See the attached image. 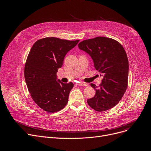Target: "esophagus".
I'll use <instances>...</instances> for the list:
<instances>
[{"mask_svg":"<svg viewBox=\"0 0 151 151\" xmlns=\"http://www.w3.org/2000/svg\"><path fill=\"white\" fill-rule=\"evenodd\" d=\"M78 85L79 86H87V83H83V82H79V83H78Z\"/></svg>","mask_w":151,"mask_h":151,"instance_id":"1","label":"esophagus"}]
</instances>
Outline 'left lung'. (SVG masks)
Returning a JSON list of instances; mask_svg holds the SVG:
<instances>
[{
  "label": "left lung",
  "instance_id": "1",
  "mask_svg": "<svg viewBox=\"0 0 151 151\" xmlns=\"http://www.w3.org/2000/svg\"><path fill=\"white\" fill-rule=\"evenodd\" d=\"M78 47L91 57L95 69L103 77L99 87L91 83L96 94L87 100L88 105L98 112L112 108L127 88L129 64L125 51L116 40L101 36L83 40Z\"/></svg>",
  "mask_w": 151,
  "mask_h": 151
}]
</instances>
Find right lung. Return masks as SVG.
Listing matches in <instances>:
<instances>
[{"mask_svg": "<svg viewBox=\"0 0 151 151\" xmlns=\"http://www.w3.org/2000/svg\"><path fill=\"white\" fill-rule=\"evenodd\" d=\"M79 41L45 37L37 40L29 54L24 68L27 87L34 101L47 112H58L68 103L73 83L57 81V72Z\"/></svg>", "mask_w": 151, "mask_h": 151, "instance_id": "obj_1", "label": "right lung"}]
</instances>
